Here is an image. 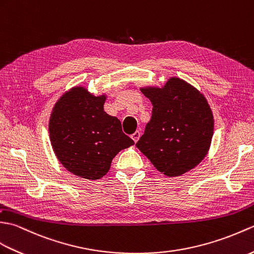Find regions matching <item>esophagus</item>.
<instances>
[{"label": "esophagus", "instance_id": "obj_1", "mask_svg": "<svg viewBox=\"0 0 254 254\" xmlns=\"http://www.w3.org/2000/svg\"><path fill=\"white\" fill-rule=\"evenodd\" d=\"M140 136H141V132H140L139 130H137V131H134L132 134H131V138H132V140L134 142H137L138 140H139V138H140Z\"/></svg>", "mask_w": 254, "mask_h": 254}]
</instances>
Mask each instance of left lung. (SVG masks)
Listing matches in <instances>:
<instances>
[{
	"label": "left lung",
	"instance_id": "8db88e82",
	"mask_svg": "<svg viewBox=\"0 0 254 254\" xmlns=\"http://www.w3.org/2000/svg\"><path fill=\"white\" fill-rule=\"evenodd\" d=\"M153 109L136 143L157 171L180 176L204 159L213 136L212 111L203 94L172 78L165 87L141 89Z\"/></svg>",
	"mask_w": 254,
	"mask_h": 254
}]
</instances>
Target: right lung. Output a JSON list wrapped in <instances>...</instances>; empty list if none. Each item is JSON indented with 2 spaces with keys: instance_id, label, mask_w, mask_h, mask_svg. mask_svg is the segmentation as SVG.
Here are the masks:
<instances>
[{
  "instance_id": "right-lung-1",
  "label": "right lung",
  "mask_w": 254,
  "mask_h": 254,
  "mask_svg": "<svg viewBox=\"0 0 254 254\" xmlns=\"http://www.w3.org/2000/svg\"><path fill=\"white\" fill-rule=\"evenodd\" d=\"M104 101L105 95L94 97L76 87L61 97L51 114L54 153L67 171L82 178L103 177L118 152L134 143L120 120L104 112Z\"/></svg>"
}]
</instances>
